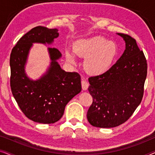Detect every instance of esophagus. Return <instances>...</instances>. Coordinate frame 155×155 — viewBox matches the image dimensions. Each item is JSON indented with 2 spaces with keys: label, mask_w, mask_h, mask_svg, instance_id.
<instances>
[{
  "label": "esophagus",
  "mask_w": 155,
  "mask_h": 155,
  "mask_svg": "<svg viewBox=\"0 0 155 155\" xmlns=\"http://www.w3.org/2000/svg\"><path fill=\"white\" fill-rule=\"evenodd\" d=\"M81 84H82V90H86L89 87V83L86 81V80H82Z\"/></svg>",
  "instance_id": "1"
}]
</instances>
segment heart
Returning <instances> with one entry per match:
<instances>
[{
	"mask_svg": "<svg viewBox=\"0 0 155 155\" xmlns=\"http://www.w3.org/2000/svg\"><path fill=\"white\" fill-rule=\"evenodd\" d=\"M73 52L78 56L85 58L83 66L87 73L99 75L109 71L113 65L117 56L118 48L113 41L101 37H94L76 41ZM65 57L70 62H75V57L69 51H65Z\"/></svg>",
	"mask_w": 155,
	"mask_h": 155,
	"instance_id": "1",
	"label": "heart"
}]
</instances>
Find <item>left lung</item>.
Wrapping results in <instances>:
<instances>
[{"label": "left lung", "mask_w": 155, "mask_h": 155, "mask_svg": "<svg viewBox=\"0 0 155 155\" xmlns=\"http://www.w3.org/2000/svg\"><path fill=\"white\" fill-rule=\"evenodd\" d=\"M126 42V49L109 71L89 78L88 90L92 97L87 118L98 128H114L124 124L140 104L147 77V64L136 41L118 33Z\"/></svg>", "instance_id": "obj_1"}]
</instances>
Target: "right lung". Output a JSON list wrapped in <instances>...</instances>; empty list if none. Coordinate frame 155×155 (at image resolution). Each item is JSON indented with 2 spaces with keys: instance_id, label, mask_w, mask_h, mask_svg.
<instances>
[{
  "instance_id": "obj_1",
  "label": "right lung",
  "mask_w": 155,
  "mask_h": 155,
  "mask_svg": "<svg viewBox=\"0 0 155 155\" xmlns=\"http://www.w3.org/2000/svg\"><path fill=\"white\" fill-rule=\"evenodd\" d=\"M57 29L38 26L19 39L10 58V87L14 98L29 119L39 124H54L62 117L68 103L81 92V78L75 72H65L57 60L61 54L48 48L51 60L46 74L31 80L25 72L27 56L33 43L51 44L58 37Z\"/></svg>"
}]
</instances>
